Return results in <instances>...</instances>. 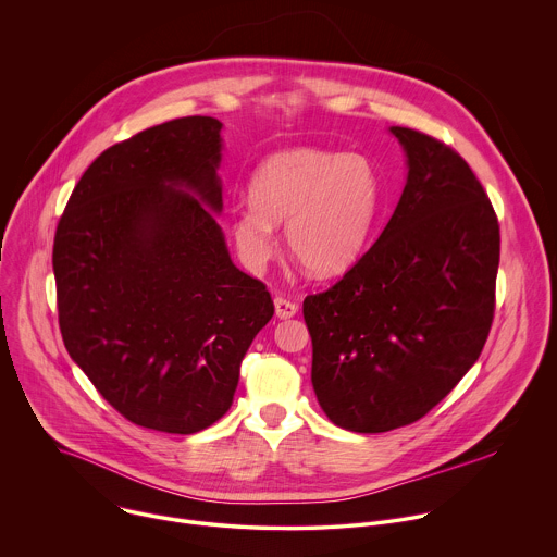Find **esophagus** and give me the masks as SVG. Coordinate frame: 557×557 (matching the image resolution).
Instances as JSON below:
<instances>
[{"label": "esophagus", "instance_id": "34e87169", "mask_svg": "<svg viewBox=\"0 0 557 557\" xmlns=\"http://www.w3.org/2000/svg\"><path fill=\"white\" fill-rule=\"evenodd\" d=\"M274 311H276V318L278 320H287V318H294L296 311H298V305L285 300V298H274Z\"/></svg>", "mask_w": 557, "mask_h": 557}]
</instances>
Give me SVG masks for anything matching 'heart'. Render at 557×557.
Returning <instances> with one entry per match:
<instances>
[{
	"label": "heart",
	"mask_w": 557,
	"mask_h": 557,
	"mask_svg": "<svg viewBox=\"0 0 557 557\" xmlns=\"http://www.w3.org/2000/svg\"><path fill=\"white\" fill-rule=\"evenodd\" d=\"M379 209L381 181L366 157L292 148L257 165L250 202L233 209L228 233L242 263L261 272L285 222L292 257L313 276H337L361 259Z\"/></svg>",
	"instance_id": "obj_1"
}]
</instances>
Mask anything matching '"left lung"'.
Returning a JSON list of instances; mask_svg holds the SVG:
<instances>
[{
    "mask_svg": "<svg viewBox=\"0 0 557 557\" xmlns=\"http://www.w3.org/2000/svg\"><path fill=\"white\" fill-rule=\"evenodd\" d=\"M407 178L374 246L307 296L311 383L331 422L383 433L431 411L474 366L494 315L498 222L468 163L389 126Z\"/></svg>",
    "mask_w": 557,
    "mask_h": 557,
    "instance_id": "obj_1",
    "label": "left lung"
}]
</instances>
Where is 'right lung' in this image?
<instances>
[{"label":"right lung","instance_id":"add662e5","mask_svg":"<svg viewBox=\"0 0 557 557\" xmlns=\"http://www.w3.org/2000/svg\"><path fill=\"white\" fill-rule=\"evenodd\" d=\"M222 150L215 117L148 128L89 165L57 228L65 348L146 429L189 435L220 420L246 350L274 315L218 224Z\"/></svg>","mask_w":557,"mask_h":557}]
</instances>
